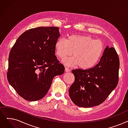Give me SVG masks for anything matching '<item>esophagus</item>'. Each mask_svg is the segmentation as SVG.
Returning <instances> with one entry per match:
<instances>
[{
    "mask_svg": "<svg viewBox=\"0 0 128 128\" xmlns=\"http://www.w3.org/2000/svg\"><path fill=\"white\" fill-rule=\"evenodd\" d=\"M65 70L66 72H70V70L68 68H65Z\"/></svg>",
    "mask_w": 128,
    "mask_h": 128,
    "instance_id": "esophagus-1",
    "label": "esophagus"
}]
</instances>
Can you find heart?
<instances>
[{
	"mask_svg": "<svg viewBox=\"0 0 128 128\" xmlns=\"http://www.w3.org/2000/svg\"><path fill=\"white\" fill-rule=\"evenodd\" d=\"M104 49V42L88 36L74 34L66 39L59 38L55 44V54L62 62L68 67L78 65L82 69H90L95 66L100 60Z\"/></svg>",
	"mask_w": 128,
	"mask_h": 128,
	"instance_id": "b5f03b06",
	"label": "heart"
}]
</instances>
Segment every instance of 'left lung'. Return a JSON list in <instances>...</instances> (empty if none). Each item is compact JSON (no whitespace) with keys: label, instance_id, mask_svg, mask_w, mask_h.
Here are the masks:
<instances>
[{"label":"left lung","instance_id":"1","mask_svg":"<svg viewBox=\"0 0 128 128\" xmlns=\"http://www.w3.org/2000/svg\"><path fill=\"white\" fill-rule=\"evenodd\" d=\"M119 65L114 48L107 46L100 62L94 68L73 70L75 81L69 89L72 101L84 108L102 104L117 86Z\"/></svg>","mask_w":128,"mask_h":128}]
</instances>
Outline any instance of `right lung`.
<instances>
[{
	"instance_id": "obj_1",
	"label": "right lung",
	"mask_w": 128,
	"mask_h": 128,
	"mask_svg": "<svg viewBox=\"0 0 128 128\" xmlns=\"http://www.w3.org/2000/svg\"><path fill=\"white\" fill-rule=\"evenodd\" d=\"M59 28L38 27L23 33L9 55L7 79L18 95L36 101L46 95L53 78L65 68L55 55Z\"/></svg>"
}]
</instances>
